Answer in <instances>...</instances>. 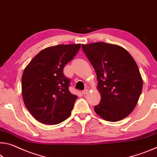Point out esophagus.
Returning a JSON list of instances; mask_svg holds the SVG:
<instances>
[{
	"instance_id": "1",
	"label": "esophagus",
	"mask_w": 157,
	"mask_h": 157,
	"mask_svg": "<svg viewBox=\"0 0 157 157\" xmlns=\"http://www.w3.org/2000/svg\"><path fill=\"white\" fill-rule=\"evenodd\" d=\"M88 92H89V90H88L87 89H84V90H83L82 92V93L83 95H85V94H88Z\"/></svg>"
}]
</instances>
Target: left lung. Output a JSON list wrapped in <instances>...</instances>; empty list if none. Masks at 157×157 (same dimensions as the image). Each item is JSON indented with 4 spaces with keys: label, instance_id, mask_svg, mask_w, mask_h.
Returning <instances> with one entry per match:
<instances>
[{
    "label": "left lung",
    "instance_id": "left-lung-1",
    "mask_svg": "<svg viewBox=\"0 0 157 157\" xmlns=\"http://www.w3.org/2000/svg\"><path fill=\"white\" fill-rule=\"evenodd\" d=\"M97 75L100 103L94 110L103 119L117 121L131 114L143 89V79L133 57L125 49L103 42L82 44Z\"/></svg>",
    "mask_w": 157,
    "mask_h": 157
}]
</instances>
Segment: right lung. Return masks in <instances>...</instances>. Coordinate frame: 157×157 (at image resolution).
<instances>
[{
	"mask_svg": "<svg viewBox=\"0 0 157 157\" xmlns=\"http://www.w3.org/2000/svg\"><path fill=\"white\" fill-rule=\"evenodd\" d=\"M80 44H59L40 52L24 69L22 96L35 119L57 124L71 115L78 96L69 91L71 79L63 68L78 53Z\"/></svg>",
	"mask_w": 157,
	"mask_h": 157,
	"instance_id": "1",
	"label": "right lung"
}]
</instances>
